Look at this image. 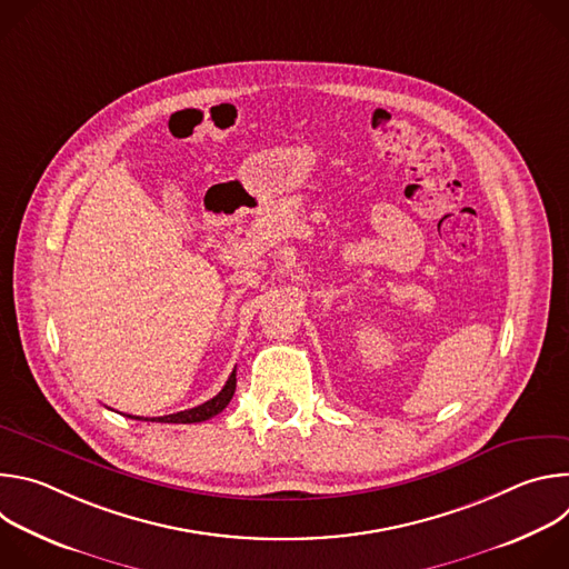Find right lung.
<instances>
[{
    "label": "right lung",
    "instance_id": "right-lung-1",
    "mask_svg": "<svg viewBox=\"0 0 569 569\" xmlns=\"http://www.w3.org/2000/svg\"><path fill=\"white\" fill-rule=\"evenodd\" d=\"M233 391H236V369L231 371V376H229V380L224 382V387H222L211 400L198 405V408H191V410H184V412H178V415L154 417V419H150V421H154V423H200V421H207V419L220 415V412L227 408L231 396H233ZM130 419L148 421V419H139V417H130Z\"/></svg>",
    "mask_w": 569,
    "mask_h": 569
}]
</instances>
